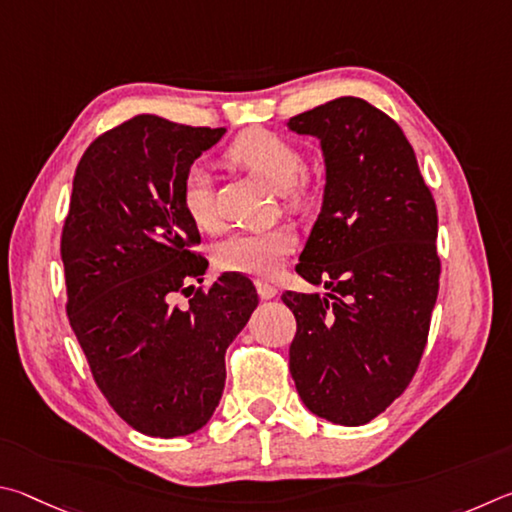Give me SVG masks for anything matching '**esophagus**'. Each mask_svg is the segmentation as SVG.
Returning a JSON list of instances; mask_svg holds the SVG:
<instances>
[{"mask_svg":"<svg viewBox=\"0 0 512 512\" xmlns=\"http://www.w3.org/2000/svg\"><path fill=\"white\" fill-rule=\"evenodd\" d=\"M256 290H258V297H261V299H274L276 297V288L267 281H256Z\"/></svg>","mask_w":512,"mask_h":512,"instance_id":"34e87169","label":"esophagus"}]
</instances>
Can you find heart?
<instances>
[{
  "mask_svg": "<svg viewBox=\"0 0 512 512\" xmlns=\"http://www.w3.org/2000/svg\"><path fill=\"white\" fill-rule=\"evenodd\" d=\"M227 157L279 191L292 209L308 204L310 184L306 177H301L306 170V159L290 139L267 130H249L231 143ZM182 209L193 227L200 231H215L218 227L211 177L202 166L186 170L182 182ZM294 245H297V238L288 227L233 231L213 247V261L222 272L272 276L281 270L285 256Z\"/></svg>",
  "mask_w": 512,
  "mask_h": 512,
  "instance_id": "obj_1",
  "label": "heart"
}]
</instances>
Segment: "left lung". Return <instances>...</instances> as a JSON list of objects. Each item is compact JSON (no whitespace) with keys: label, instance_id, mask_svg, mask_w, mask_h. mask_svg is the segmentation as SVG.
<instances>
[{"label":"left lung","instance_id":"8db88e82","mask_svg":"<svg viewBox=\"0 0 512 512\" xmlns=\"http://www.w3.org/2000/svg\"><path fill=\"white\" fill-rule=\"evenodd\" d=\"M326 157L324 206L297 272L321 294L283 292L294 312L290 373L312 414L366 425L409 387L438 297V213L400 125L342 96L290 119Z\"/></svg>","mask_w":512,"mask_h":512}]
</instances>
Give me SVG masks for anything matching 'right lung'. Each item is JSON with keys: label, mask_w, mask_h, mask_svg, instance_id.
Instances as JSON below:
<instances>
[{"label": "right lung", "mask_w": 512, "mask_h": 512, "mask_svg": "<svg viewBox=\"0 0 512 512\" xmlns=\"http://www.w3.org/2000/svg\"><path fill=\"white\" fill-rule=\"evenodd\" d=\"M224 128L139 114L96 137L80 157L62 224L67 317L96 387L141 434H193L218 407L224 353L258 306L247 276L202 283L200 231L182 209V182Z\"/></svg>", "instance_id": "right-lung-1"}]
</instances>
